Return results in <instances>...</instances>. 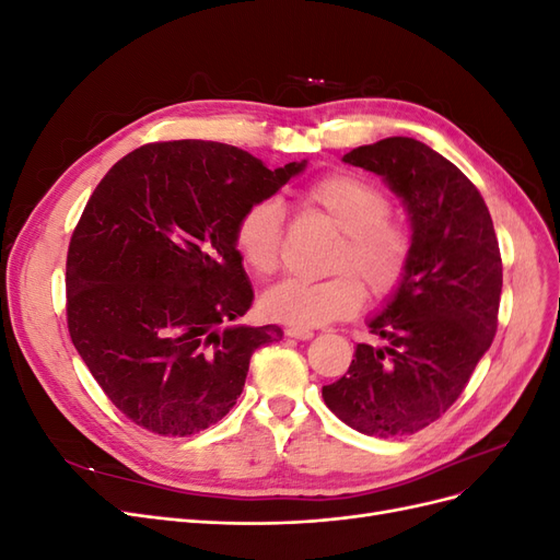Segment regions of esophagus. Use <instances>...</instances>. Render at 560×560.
<instances>
[{
	"instance_id": "1",
	"label": "esophagus",
	"mask_w": 560,
	"mask_h": 560,
	"mask_svg": "<svg viewBox=\"0 0 560 560\" xmlns=\"http://www.w3.org/2000/svg\"><path fill=\"white\" fill-rule=\"evenodd\" d=\"M287 336L292 338H299V341H308V338H313L315 334L311 329H301V327H290L287 329Z\"/></svg>"
}]
</instances>
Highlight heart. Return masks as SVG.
Returning <instances> with one entry per match:
<instances>
[{
    "instance_id": "heart-1",
    "label": "heart",
    "mask_w": 560,
    "mask_h": 560,
    "mask_svg": "<svg viewBox=\"0 0 560 560\" xmlns=\"http://www.w3.org/2000/svg\"><path fill=\"white\" fill-rule=\"evenodd\" d=\"M303 210L319 214L338 231L325 280L284 278L268 287L261 311L290 327H322L350 317L364 303V287L374 296L393 294L411 257V235L389 217V200L376 184L360 175L319 177L299 194ZM282 210L276 200H259L238 217L235 249L257 276L278 268Z\"/></svg>"
}]
</instances>
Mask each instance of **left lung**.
Here are the masks:
<instances>
[{
    "instance_id": "obj_1",
    "label": "left lung",
    "mask_w": 560,
    "mask_h": 560,
    "mask_svg": "<svg viewBox=\"0 0 560 560\" xmlns=\"http://www.w3.org/2000/svg\"><path fill=\"white\" fill-rule=\"evenodd\" d=\"M381 175L411 222V257L383 311L369 319L385 346L360 343L325 404L369 436H409L442 418L493 343L502 259L481 194L413 138H385L343 156Z\"/></svg>"
}]
</instances>
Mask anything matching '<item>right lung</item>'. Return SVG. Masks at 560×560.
Returning a JSON list of instances; mask_svg holds the SVG:
<instances>
[{"mask_svg": "<svg viewBox=\"0 0 560 560\" xmlns=\"http://www.w3.org/2000/svg\"><path fill=\"white\" fill-rule=\"evenodd\" d=\"M308 161L202 140L144 144L95 186L67 252V327L118 411L163 436L222 420L278 325H235L252 284L233 231Z\"/></svg>", "mask_w": 560, "mask_h": 560, "instance_id": "1", "label": "right lung"}]
</instances>
